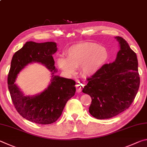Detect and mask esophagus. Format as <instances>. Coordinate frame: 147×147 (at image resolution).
Wrapping results in <instances>:
<instances>
[{"instance_id": "34e87169", "label": "esophagus", "mask_w": 147, "mask_h": 147, "mask_svg": "<svg viewBox=\"0 0 147 147\" xmlns=\"http://www.w3.org/2000/svg\"><path fill=\"white\" fill-rule=\"evenodd\" d=\"M84 85L83 84H81L80 83H78L76 84V90H77V92H81L82 91V90H83V88Z\"/></svg>"}]
</instances>
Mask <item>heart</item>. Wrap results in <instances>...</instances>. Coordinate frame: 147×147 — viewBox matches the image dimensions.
<instances>
[{"label": "heart", "mask_w": 147, "mask_h": 147, "mask_svg": "<svg viewBox=\"0 0 147 147\" xmlns=\"http://www.w3.org/2000/svg\"><path fill=\"white\" fill-rule=\"evenodd\" d=\"M67 58L59 57L58 66L68 74H74L80 66L82 74L93 76L98 72L109 58V53L105 47L94 42L74 45L66 51Z\"/></svg>", "instance_id": "1"}]
</instances>
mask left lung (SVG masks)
<instances>
[{
	"label": "left lung",
	"instance_id": "obj_1",
	"mask_svg": "<svg viewBox=\"0 0 147 147\" xmlns=\"http://www.w3.org/2000/svg\"><path fill=\"white\" fill-rule=\"evenodd\" d=\"M120 50L112 63L105 64L87 79L83 92L92 98L89 112L98 119H109L130 107L140 84L136 53L121 37H115Z\"/></svg>",
	"mask_w": 147,
	"mask_h": 147
}]
</instances>
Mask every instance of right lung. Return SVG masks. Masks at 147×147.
<instances>
[{
	"instance_id": "obj_1",
	"label": "right lung",
	"mask_w": 147,
	"mask_h": 147,
	"mask_svg": "<svg viewBox=\"0 0 147 147\" xmlns=\"http://www.w3.org/2000/svg\"><path fill=\"white\" fill-rule=\"evenodd\" d=\"M57 51L54 42H26L15 53L7 77V85L14 107L22 117L31 122L48 125L61 116L67 101L76 93V82L54 75L57 72L53 54ZM38 62L52 72L51 83L47 89L35 96H24L14 84L18 73L28 63Z\"/></svg>"
}]
</instances>
